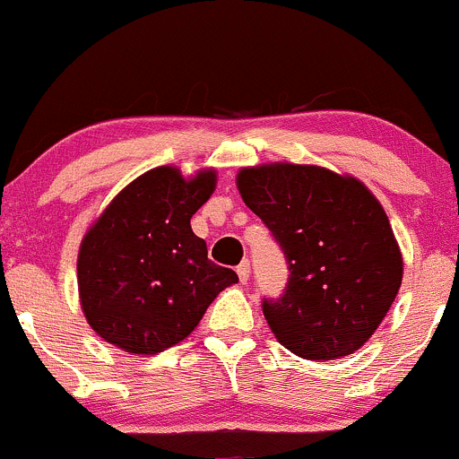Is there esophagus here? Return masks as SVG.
Here are the masks:
<instances>
[{"label":"esophagus","mask_w":459,"mask_h":459,"mask_svg":"<svg viewBox=\"0 0 459 459\" xmlns=\"http://www.w3.org/2000/svg\"><path fill=\"white\" fill-rule=\"evenodd\" d=\"M237 276H239V281L246 284L247 278H250V263L247 261L239 263V265H237Z\"/></svg>","instance_id":"obj_1"}]
</instances>
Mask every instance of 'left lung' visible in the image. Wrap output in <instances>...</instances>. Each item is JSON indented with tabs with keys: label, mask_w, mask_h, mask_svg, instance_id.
<instances>
[{
	"label": "left lung",
	"mask_w": 459,
	"mask_h": 459,
	"mask_svg": "<svg viewBox=\"0 0 459 459\" xmlns=\"http://www.w3.org/2000/svg\"><path fill=\"white\" fill-rule=\"evenodd\" d=\"M237 189L276 237L291 272L282 298L263 302L276 339L308 360L360 350L403 278L380 200L354 177L287 161L241 168Z\"/></svg>",
	"instance_id": "left-lung-1"
}]
</instances>
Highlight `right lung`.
Instances as JSON below:
<instances>
[{"mask_svg":"<svg viewBox=\"0 0 459 459\" xmlns=\"http://www.w3.org/2000/svg\"><path fill=\"white\" fill-rule=\"evenodd\" d=\"M218 175L186 178L160 166L120 189L83 235L77 255L79 302L103 341L152 356L192 334L220 291L239 278L207 259L192 215L213 194Z\"/></svg>","mask_w":459,"mask_h":459,"instance_id":"right-lung-1","label":"right lung"}]
</instances>
